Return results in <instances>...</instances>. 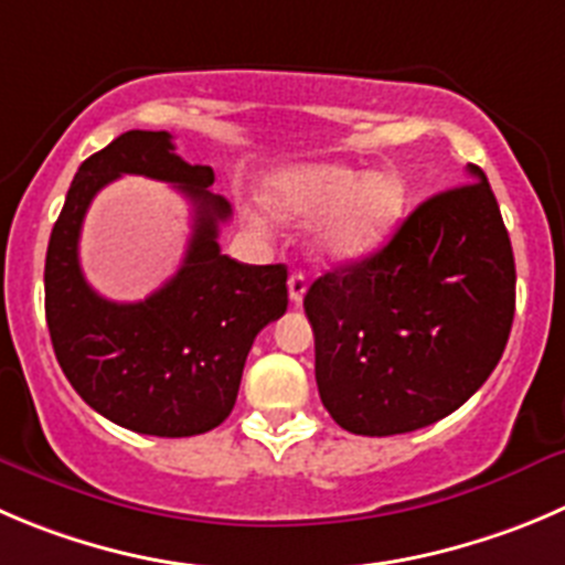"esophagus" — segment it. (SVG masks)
<instances>
[{
    "label": "esophagus",
    "instance_id": "esophagus-1",
    "mask_svg": "<svg viewBox=\"0 0 565 565\" xmlns=\"http://www.w3.org/2000/svg\"><path fill=\"white\" fill-rule=\"evenodd\" d=\"M305 291H308V277L302 271H294L288 277V297H291L294 305H302Z\"/></svg>",
    "mask_w": 565,
    "mask_h": 565
}]
</instances>
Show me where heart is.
Wrapping results in <instances>:
<instances>
[{"mask_svg":"<svg viewBox=\"0 0 565 565\" xmlns=\"http://www.w3.org/2000/svg\"><path fill=\"white\" fill-rule=\"evenodd\" d=\"M263 202L279 222L319 218L313 246L330 263L374 255L405 216V182L394 171L358 174L349 166L308 163L274 171L263 182Z\"/></svg>","mask_w":565,"mask_h":565,"instance_id":"heart-1","label":"heart"}]
</instances>
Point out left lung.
I'll return each instance as SVG.
<instances>
[{
	"label": "left lung",
	"instance_id": "obj_1",
	"mask_svg": "<svg viewBox=\"0 0 565 565\" xmlns=\"http://www.w3.org/2000/svg\"><path fill=\"white\" fill-rule=\"evenodd\" d=\"M429 196L372 257L305 294L316 385L335 424L399 435L458 411L497 369L515 310V263L482 169Z\"/></svg>",
	"mask_w": 565,
	"mask_h": 565
}]
</instances>
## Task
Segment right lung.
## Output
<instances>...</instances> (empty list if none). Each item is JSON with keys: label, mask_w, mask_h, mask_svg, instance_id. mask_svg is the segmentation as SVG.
Segmentation results:
<instances>
[{"label": "right lung", "mask_w": 565, "mask_h": 565, "mask_svg": "<svg viewBox=\"0 0 565 565\" xmlns=\"http://www.w3.org/2000/svg\"><path fill=\"white\" fill-rule=\"evenodd\" d=\"M121 173L171 181L194 205L183 266L143 303L99 298L78 268V230L89 199ZM211 166H191L166 130H130L74 174L46 249V324L63 374L118 427L158 438L207 433L230 416L257 332L288 308V271L249 266L218 249L230 218Z\"/></svg>", "instance_id": "1"}]
</instances>
